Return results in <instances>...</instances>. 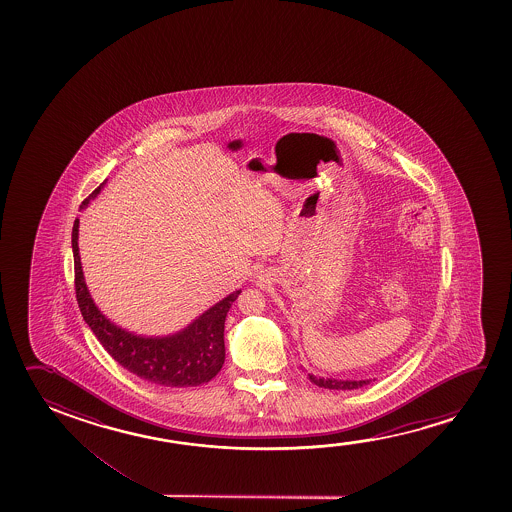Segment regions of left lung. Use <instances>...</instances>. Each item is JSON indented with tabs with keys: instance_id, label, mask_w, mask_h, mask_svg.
Wrapping results in <instances>:
<instances>
[{
	"instance_id": "obj_1",
	"label": "left lung",
	"mask_w": 512,
	"mask_h": 512,
	"mask_svg": "<svg viewBox=\"0 0 512 512\" xmlns=\"http://www.w3.org/2000/svg\"><path fill=\"white\" fill-rule=\"evenodd\" d=\"M308 378L316 386L329 388V390H357V388H362V386L371 383V379H358L357 381V379L320 378V376H313V374H308Z\"/></svg>"
}]
</instances>
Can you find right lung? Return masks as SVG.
<instances>
[{"label":"right lung","mask_w":512,"mask_h":512,"mask_svg":"<svg viewBox=\"0 0 512 512\" xmlns=\"http://www.w3.org/2000/svg\"><path fill=\"white\" fill-rule=\"evenodd\" d=\"M103 187L105 182L85 199L80 210H85ZM78 224L80 220L77 218L71 232L78 308L82 311L85 323L91 327L94 336L98 337L99 343L103 344L113 360L133 372L134 376L157 386L185 388L203 385L215 378L225 360V316L241 290L213 304L203 315L197 316L196 320L175 334L143 336L129 332L103 315L85 285L84 269L78 253Z\"/></svg>","instance_id":"1"}]
</instances>
